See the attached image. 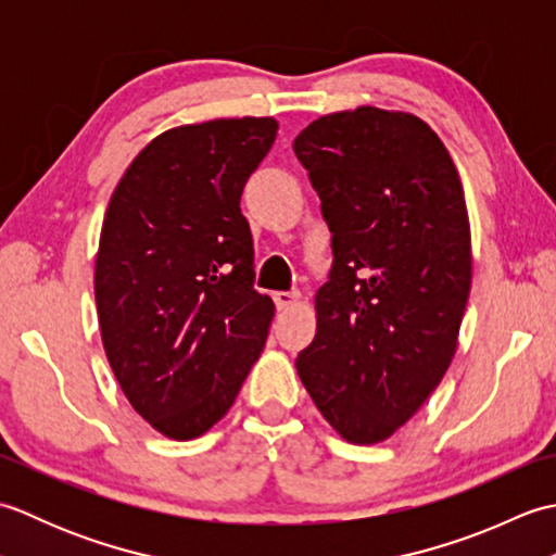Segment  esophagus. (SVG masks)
<instances>
[{"mask_svg":"<svg viewBox=\"0 0 556 556\" xmlns=\"http://www.w3.org/2000/svg\"><path fill=\"white\" fill-rule=\"evenodd\" d=\"M271 299H275L277 311H289L301 301V293L299 291H277Z\"/></svg>","mask_w":556,"mask_h":556,"instance_id":"obj_1","label":"esophagus"}]
</instances>
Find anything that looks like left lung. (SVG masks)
I'll list each match as a JSON object with an SVG mask.
<instances>
[{
    "mask_svg": "<svg viewBox=\"0 0 556 556\" xmlns=\"http://www.w3.org/2000/svg\"><path fill=\"white\" fill-rule=\"evenodd\" d=\"M293 152L334 255L296 370L344 440L382 442L454 358L473 269L464 188L442 140L406 112L320 116Z\"/></svg>",
    "mask_w": 556,
    "mask_h": 556,
    "instance_id": "8db88e82",
    "label": "left lung"
}]
</instances>
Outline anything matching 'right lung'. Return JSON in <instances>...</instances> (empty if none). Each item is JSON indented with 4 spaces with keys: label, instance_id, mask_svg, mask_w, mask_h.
<instances>
[{
    "label": "right lung",
    "instance_id": "obj_1",
    "mask_svg": "<svg viewBox=\"0 0 556 556\" xmlns=\"http://www.w3.org/2000/svg\"><path fill=\"white\" fill-rule=\"evenodd\" d=\"M277 128L269 116L172 128L140 150L104 212V353L131 406L172 440L207 432L263 353L275 303L253 289L241 193Z\"/></svg>",
    "mask_w": 556,
    "mask_h": 556
}]
</instances>
